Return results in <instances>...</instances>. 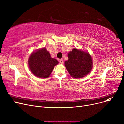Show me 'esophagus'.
Listing matches in <instances>:
<instances>
[{
	"instance_id": "34e87169",
	"label": "esophagus",
	"mask_w": 124,
	"mask_h": 124,
	"mask_svg": "<svg viewBox=\"0 0 124 124\" xmlns=\"http://www.w3.org/2000/svg\"><path fill=\"white\" fill-rule=\"evenodd\" d=\"M59 62H60V63H61V64H62V63H63V60L62 59H61L59 60Z\"/></svg>"
}]
</instances>
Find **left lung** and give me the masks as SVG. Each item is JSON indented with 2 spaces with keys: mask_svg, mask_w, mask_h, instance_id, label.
Instances as JSON below:
<instances>
[{
  "mask_svg": "<svg viewBox=\"0 0 124 124\" xmlns=\"http://www.w3.org/2000/svg\"><path fill=\"white\" fill-rule=\"evenodd\" d=\"M68 60L65 62V65L72 77H84L91 71L92 59L87 52L74 48L68 53Z\"/></svg>",
  "mask_w": 124,
  "mask_h": 124,
  "instance_id": "8db88e82",
  "label": "left lung"
}]
</instances>
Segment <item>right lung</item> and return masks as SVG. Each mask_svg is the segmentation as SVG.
<instances>
[{"instance_id": "obj_1", "label": "right lung", "mask_w": 124, "mask_h": 124, "mask_svg": "<svg viewBox=\"0 0 124 124\" xmlns=\"http://www.w3.org/2000/svg\"><path fill=\"white\" fill-rule=\"evenodd\" d=\"M58 62L52 58L49 52L45 48L33 52L28 60L29 68L33 74L41 78L50 76L55 65Z\"/></svg>"}]
</instances>
